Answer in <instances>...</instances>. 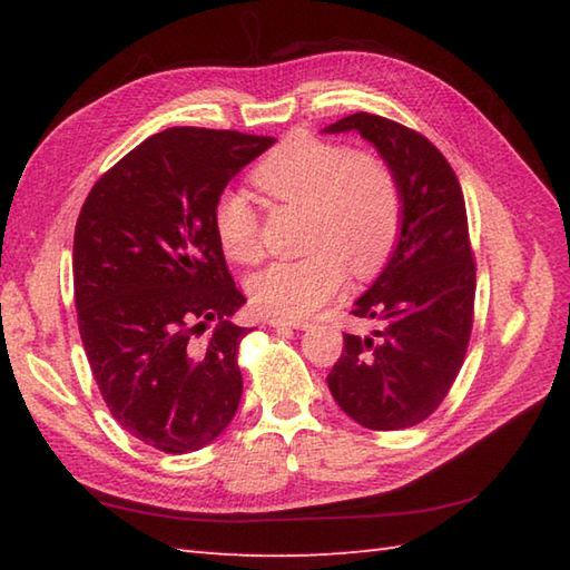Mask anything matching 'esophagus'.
Instances as JSON below:
<instances>
[{
    "label": "esophagus",
    "mask_w": 570,
    "mask_h": 570,
    "mask_svg": "<svg viewBox=\"0 0 570 570\" xmlns=\"http://www.w3.org/2000/svg\"><path fill=\"white\" fill-rule=\"evenodd\" d=\"M272 325V328H276V331H284V328H294V331H306V328H311V323L308 321H288V318H269L266 321Z\"/></svg>",
    "instance_id": "esophagus-1"
}]
</instances>
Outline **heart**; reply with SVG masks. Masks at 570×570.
I'll use <instances>...</instances> for the list:
<instances>
[{"label": "heart", "mask_w": 570, "mask_h": 570, "mask_svg": "<svg viewBox=\"0 0 570 570\" xmlns=\"http://www.w3.org/2000/svg\"><path fill=\"white\" fill-rule=\"evenodd\" d=\"M252 184L269 200L306 208L308 215V257L274 262L249 282L252 301L274 318L311 316L347 284L350 269L377 274L402 235V190L380 156L292 135L257 164ZM213 229L229 259H259V217L239 190L217 196Z\"/></svg>", "instance_id": "b5f03b06"}]
</instances>
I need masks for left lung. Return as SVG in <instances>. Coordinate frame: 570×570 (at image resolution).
I'll use <instances>...</instances> for the list:
<instances>
[{"instance_id": "8db88e82", "label": "left lung", "mask_w": 570, "mask_h": 570, "mask_svg": "<svg viewBox=\"0 0 570 570\" xmlns=\"http://www.w3.org/2000/svg\"><path fill=\"white\" fill-rule=\"evenodd\" d=\"M323 131L367 139L396 176L404 205L394 252L353 304V316L380 325L367 335L345 333L331 394L365 429L416 426L451 390L470 341L475 264L463 190L445 156L392 119L357 112Z\"/></svg>"}]
</instances>
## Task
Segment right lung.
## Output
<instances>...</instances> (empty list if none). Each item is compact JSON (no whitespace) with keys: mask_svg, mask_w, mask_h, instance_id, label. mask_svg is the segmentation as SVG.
Here are the masks:
<instances>
[{"mask_svg":"<svg viewBox=\"0 0 570 570\" xmlns=\"http://www.w3.org/2000/svg\"><path fill=\"white\" fill-rule=\"evenodd\" d=\"M274 137L174 127L141 141L85 200L72 239L78 328L119 426L164 453L213 443L242 396L233 318L245 304L213 205Z\"/></svg>","mask_w":570,"mask_h":570,"instance_id":"1","label":"right lung"}]
</instances>
